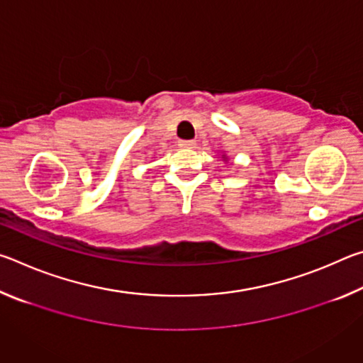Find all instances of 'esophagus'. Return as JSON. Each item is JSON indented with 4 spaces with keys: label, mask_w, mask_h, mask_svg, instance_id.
<instances>
[{
    "label": "esophagus",
    "mask_w": 363,
    "mask_h": 363,
    "mask_svg": "<svg viewBox=\"0 0 363 363\" xmlns=\"http://www.w3.org/2000/svg\"><path fill=\"white\" fill-rule=\"evenodd\" d=\"M179 145L184 149H192V147H195V140H179Z\"/></svg>",
    "instance_id": "esophagus-1"
}]
</instances>
